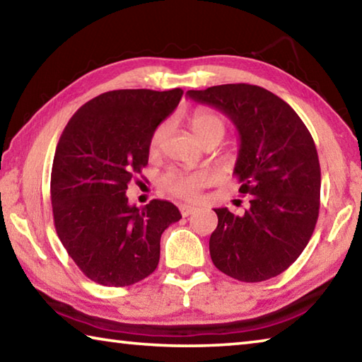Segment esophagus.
Segmentation results:
<instances>
[{"instance_id": "34e87169", "label": "esophagus", "mask_w": 362, "mask_h": 362, "mask_svg": "<svg viewBox=\"0 0 362 362\" xmlns=\"http://www.w3.org/2000/svg\"><path fill=\"white\" fill-rule=\"evenodd\" d=\"M180 212H182L183 217H188V216H192V214L194 212V207L189 206V204H182L180 206Z\"/></svg>"}]
</instances>
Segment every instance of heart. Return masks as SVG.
<instances>
[{
  "label": "heart",
  "mask_w": 362,
  "mask_h": 362,
  "mask_svg": "<svg viewBox=\"0 0 362 362\" xmlns=\"http://www.w3.org/2000/svg\"><path fill=\"white\" fill-rule=\"evenodd\" d=\"M193 136L198 139V142L203 145L211 139L222 140L225 136V121L220 115L209 112V110H198L189 119ZM168 132V124H159L153 131L148 144V150L151 155H156L161 148ZM207 182V175L204 173H180V170H170L163 177V187L169 193L180 198H194L199 188H203Z\"/></svg>",
  "instance_id": "obj_1"
}]
</instances>
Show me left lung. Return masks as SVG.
Returning a JSON list of instances; mask_svg holds the SVG:
<instances>
[{
    "label": "left lung",
    "instance_id": "left-lung-1",
    "mask_svg": "<svg viewBox=\"0 0 362 362\" xmlns=\"http://www.w3.org/2000/svg\"><path fill=\"white\" fill-rule=\"evenodd\" d=\"M187 95L225 113L240 136L233 174L240 193L249 194V209L243 216L214 209V265L244 283L278 276L303 252L320 214L321 169L313 137L289 103L260 86L222 84Z\"/></svg>",
    "mask_w": 362,
    "mask_h": 362
}]
</instances>
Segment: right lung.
<instances>
[{"label":"right lung","instance_id":"obj_1","mask_svg":"<svg viewBox=\"0 0 362 362\" xmlns=\"http://www.w3.org/2000/svg\"><path fill=\"white\" fill-rule=\"evenodd\" d=\"M182 89H119L78 110L60 136L51 173L59 240L94 283L136 284L155 272L159 241L182 218L169 201L131 206L126 189L148 164L153 131L179 105Z\"/></svg>","mask_w":362,"mask_h":362}]
</instances>
